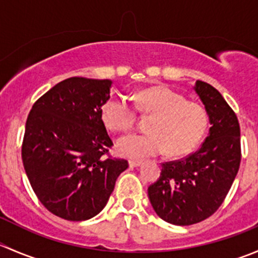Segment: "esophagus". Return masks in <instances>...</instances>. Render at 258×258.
I'll use <instances>...</instances> for the list:
<instances>
[{
    "mask_svg": "<svg viewBox=\"0 0 258 258\" xmlns=\"http://www.w3.org/2000/svg\"><path fill=\"white\" fill-rule=\"evenodd\" d=\"M142 161H135V160H130L128 161V165H130V167L131 168H134V167H140V166L142 165Z\"/></svg>",
    "mask_w": 258,
    "mask_h": 258,
    "instance_id": "obj_1",
    "label": "esophagus"
}]
</instances>
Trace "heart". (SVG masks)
Returning <instances> with one entry per match:
<instances>
[{
	"instance_id": "1",
	"label": "heart",
	"mask_w": 258,
	"mask_h": 258,
	"mask_svg": "<svg viewBox=\"0 0 258 258\" xmlns=\"http://www.w3.org/2000/svg\"><path fill=\"white\" fill-rule=\"evenodd\" d=\"M140 111L152 114L147 135L131 134L117 141V151L124 157L142 160L161 155L184 156L199 146L209 126L205 107L166 86L146 88L136 95ZM107 128L126 132L136 122V110L124 97L110 98L101 110Z\"/></svg>"
}]
</instances>
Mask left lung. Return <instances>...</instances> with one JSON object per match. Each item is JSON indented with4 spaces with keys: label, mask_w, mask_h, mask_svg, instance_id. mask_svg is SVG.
<instances>
[{
    "label": "left lung",
    "mask_w": 258,
    "mask_h": 258,
    "mask_svg": "<svg viewBox=\"0 0 258 258\" xmlns=\"http://www.w3.org/2000/svg\"><path fill=\"white\" fill-rule=\"evenodd\" d=\"M195 91L210 117V132L200 150L162 163L161 176L148 187L151 205L163 221L177 226L199 223L222 205L241 162L240 123L215 87L196 81Z\"/></svg>",
    "instance_id": "left-lung-1"
}]
</instances>
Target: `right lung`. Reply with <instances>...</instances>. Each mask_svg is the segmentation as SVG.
I'll return each mask as SVG.
<instances>
[{
	"label": "right lung",
	"mask_w": 258,
	"mask_h": 258,
	"mask_svg": "<svg viewBox=\"0 0 258 258\" xmlns=\"http://www.w3.org/2000/svg\"><path fill=\"white\" fill-rule=\"evenodd\" d=\"M112 81L71 77L41 96L26 121L22 162L49 212L85 221L103 210L128 167L110 156L112 140L101 118Z\"/></svg>",
	"instance_id": "right-lung-1"
}]
</instances>
